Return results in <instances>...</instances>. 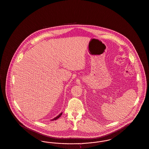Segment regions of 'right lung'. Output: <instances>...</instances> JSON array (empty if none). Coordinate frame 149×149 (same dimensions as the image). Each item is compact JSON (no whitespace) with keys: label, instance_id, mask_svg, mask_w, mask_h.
Instances as JSON below:
<instances>
[{"label":"right lung","instance_id":"1","mask_svg":"<svg viewBox=\"0 0 149 149\" xmlns=\"http://www.w3.org/2000/svg\"><path fill=\"white\" fill-rule=\"evenodd\" d=\"M62 113H63V112L62 113H61L59 115H58L57 117H56L55 118H54V119H52V120H56L57 119H58L60 117H61V116L62 115Z\"/></svg>","mask_w":149,"mask_h":149}]
</instances>
